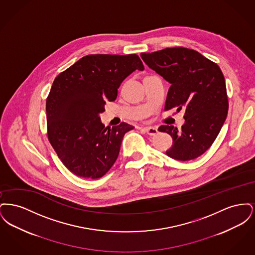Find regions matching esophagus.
I'll return each instance as SVG.
<instances>
[{
  "label": "esophagus",
  "instance_id": "34e87169",
  "mask_svg": "<svg viewBox=\"0 0 255 255\" xmlns=\"http://www.w3.org/2000/svg\"><path fill=\"white\" fill-rule=\"evenodd\" d=\"M141 131H143L144 133H148L149 135H156V134H158V133L157 128H154V127L142 128V129H141Z\"/></svg>",
  "mask_w": 255,
  "mask_h": 255
}]
</instances>
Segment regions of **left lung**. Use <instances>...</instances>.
Here are the masks:
<instances>
[{
  "instance_id": "left-lung-1",
  "label": "left lung",
  "mask_w": 255,
  "mask_h": 255,
  "mask_svg": "<svg viewBox=\"0 0 255 255\" xmlns=\"http://www.w3.org/2000/svg\"><path fill=\"white\" fill-rule=\"evenodd\" d=\"M140 56L171 84L164 111H184L181 131L169 125L158 128L173 139L166 155L182 161L200 157L212 145L228 116L229 99L220 67L194 49L182 47L142 52Z\"/></svg>"
}]
</instances>
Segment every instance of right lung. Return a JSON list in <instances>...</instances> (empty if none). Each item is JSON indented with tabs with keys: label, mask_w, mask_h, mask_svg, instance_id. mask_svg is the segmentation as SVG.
I'll list each match as a JSON object with an SVG mask.
<instances>
[{
	"label": "right lung",
	"mask_w": 255,
	"mask_h": 255,
	"mask_svg": "<svg viewBox=\"0 0 255 255\" xmlns=\"http://www.w3.org/2000/svg\"><path fill=\"white\" fill-rule=\"evenodd\" d=\"M135 70H144L136 54H90L55 77L46 103L48 138L74 175L99 179L117 160L124 134L133 127L122 122L104 128L99 114Z\"/></svg>",
	"instance_id": "add662e5"
}]
</instances>
